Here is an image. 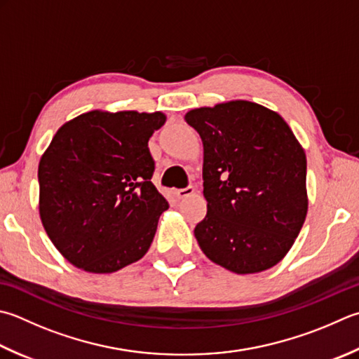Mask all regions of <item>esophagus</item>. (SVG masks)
Masks as SVG:
<instances>
[{"label":"esophagus","mask_w":359,"mask_h":359,"mask_svg":"<svg viewBox=\"0 0 359 359\" xmlns=\"http://www.w3.org/2000/svg\"><path fill=\"white\" fill-rule=\"evenodd\" d=\"M193 194H194V188L193 187L175 189V196H177L179 199H185V198H188V196H193Z\"/></svg>","instance_id":"obj_1"}]
</instances>
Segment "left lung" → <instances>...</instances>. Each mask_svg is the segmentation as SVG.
Returning a JSON list of instances; mask_svg holds the SVG:
<instances>
[{
	"instance_id": "obj_1",
	"label": "left lung",
	"mask_w": 359,
	"mask_h": 359,
	"mask_svg": "<svg viewBox=\"0 0 359 359\" xmlns=\"http://www.w3.org/2000/svg\"><path fill=\"white\" fill-rule=\"evenodd\" d=\"M203 143L207 215L194 236L213 263L235 273L276 266L308 212L306 157L276 111L250 101L189 110Z\"/></svg>"
}]
</instances>
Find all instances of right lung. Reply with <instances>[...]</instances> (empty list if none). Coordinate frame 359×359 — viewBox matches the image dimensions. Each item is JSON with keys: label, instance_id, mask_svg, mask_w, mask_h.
<instances>
[{"label": "right lung", "instance_id": "obj_1", "mask_svg": "<svg viewBox=\"0 0 359 359\" xmlns=\"http://www.w3.org/2000/svg\"><path fill=\"white\" fill-rule=\"evenodd\" d=\"M161 111L93 110L62 126L39 163L40 219L76 268L110 273L138 262L168 202L147 147Z\"/></svg>", "mask_w": 359, "mask_h": 359}]
</instances>
